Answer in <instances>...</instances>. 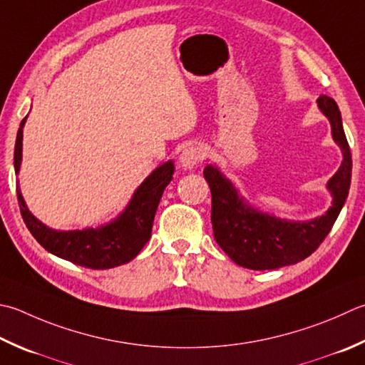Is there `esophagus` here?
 Returning a JSON list of instances; mask_svg holds the SVG:
<instances>
[{"label": "esophagus", "mask_w": 365, "mask_h": 365, "mask_svg": "<svg viewBox=\"0 0 365 365\" xmlns=\"http://www.w3.org/2000/svg\"><path fill=\"white\" fill-rule=\"evenodd\" d=\"M205 158V150L199 145H190L180 153V164L183 169H191L196 164L204 161Z\"/></svg>", "instance_id": "1"}]
</instances>
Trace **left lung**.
<instances>
[{"instance_id": "obj_1", "label": "left lung", "mask_w": 365, "mask_h": 365, "mask_svg": "<svg viewBox=\"0 0 365 365\" xmlns=\"http://www.w3.org/2000/svg\"><path fill=\"white\" fill-rule=\"evenodd\" d=\"M318 106L329 118L334 140L344 152L340 169L327 183L332 192V207L312 221H287L262 213L244 204L232 183L213 166L204 169L212 192L213 235L221 250L242 267L253 270L278 269L304 261L323 244L348 197L351 183V152L341 126L339 106L332 98L321 95Z\"/></svg>"}]
</instances>
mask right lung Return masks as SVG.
<instances>
[{
  "label": "right lung",
  "mask_w": 365,
  "mask_h": 365,
  "mask_svg": "<svg viewBox=\"0 0 365 365\" xmlns=\"http://www.w3.org/2000/svg\"><path fill=\"white\" fill-rule=\"evenodd\" d=\"M26 117L21 120L16 150H14V168L19 174L21 161V139ZM174 163L168 161L155 169L134 192L130 205L110 225L101 227H88L82 231H55L42 225L26 209L21 192L17 188L20 213L28 231L33 237L58 258L71 261L77 266L88 269H110L134 259L152 235V226L156 209L164 188L173 180Z\"/></svg>",
  "instance_id": "right-lung-1"
}]
</instances>
